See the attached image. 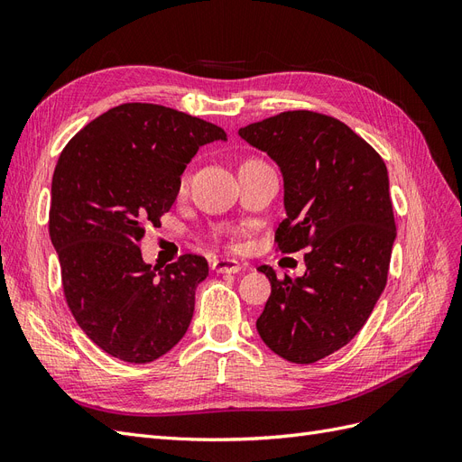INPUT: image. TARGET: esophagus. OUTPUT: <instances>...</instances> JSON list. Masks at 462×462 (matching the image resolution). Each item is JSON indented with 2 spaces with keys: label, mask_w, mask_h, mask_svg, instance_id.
<instances>
[{
  "label": "esophagus",
  "mask_w": 462,
  "mask_h": 462,
  "mask_svg": "<svg viewBox=\"0 0 462 462\" xmlns=\"http://www.w3.org/2000/svg\"><path fill=\"white\" fill-rule=\"evenodd\" d=\"M212 270L217 273H239L241 272V263L231 258H219L212 263Z\"/></svg>",
  "instance_id": "1"
}]
</instances>
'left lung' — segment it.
<instances>
[{
  "label": "left lung",
  "mask_w": 462,
  "mask_h": 462,
  "mask_svg": "<svg viewBox=\"0 0 462 462\" xmlns=\"http://www.w3.org/2000/svg\"><path fill=\"white\" fill-rule=\"evenodd\" d=\"M239 134L283 173L287 217L275 231L277 250L309 248L295 282L260 268L272 295L256 329L275 355L312 365L355 337L385 289L397 236L387 167L345 123L309 109L283 111Z\"/></svg>",
  "instance_id": "obj_1"
}]
</instances>
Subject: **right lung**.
Returning <instances> with one entry per match:
<instances>
[{"mask_svg": "<svg viewBox=\"0 0 462 462\" xmlns=\"http://www.w3.org/2000/svg\"><path fill=\"white\" fill-rule=\"evenodd\" d=\"M217 125L158 104H121L80 129L51 179L50 239L69 310L88 339L146 365L183 339L208 262L183 254L144 263L141 239L170 212L200 146L226 141Z\"/></svg>", "mask_w": 462, "mask_h": 462, "instance_id": "obj_1", "label": "right lung"}]
</instances>
